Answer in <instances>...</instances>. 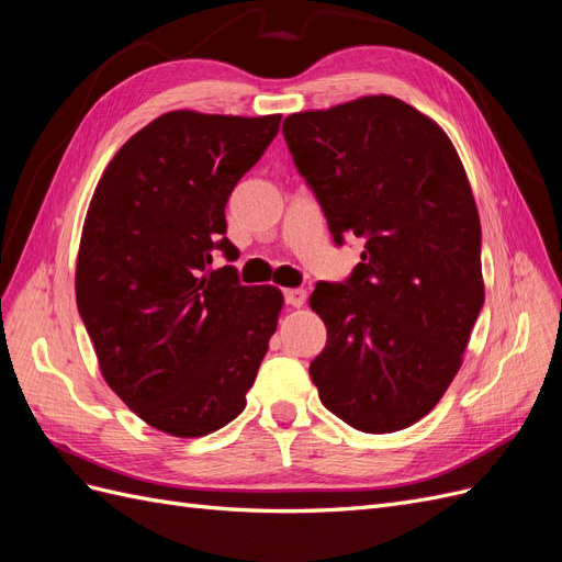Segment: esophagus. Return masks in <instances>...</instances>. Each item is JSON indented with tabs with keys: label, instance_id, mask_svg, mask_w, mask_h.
Listing matches in <instances>:
<instances>
[{
	"label": "esophagus",
	"instance_id": "esophagus-1",
	"mask_svg": "<svg viewBox=\"0 0 562 562\" xmlns=\"http://www.w3.org/2000/svg\"><path fill=\"white\" fill-rule=\"evenodd\" d=\"M283 295L291 307H302V304L307 302V291H304V288H288Z\"/></svg>",
	"mask_w": 562,
	"mask_h": 562
}]
</instances>
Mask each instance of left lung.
Returning a JSON list of instances; mask_svg holds the SVG:
<instances>
[{"mask_svg":"<svg viewBox=\"0 0 562 562\" xmlns=\"http://www.w3.org/2000/svg\"><path fill=\"white\" fill-rule=\"evenodd\" d=\"M283 138L337 244L363 236L345 283L310 307L328 342L310 366L349 427L391 434L443 398L485 300L481 217L448 133L394 95L285 116Z\"/></svg>","mask_w":562,"mask_h":562,"instance_id":"8db88e82","label":"left lung"}]
</instances>
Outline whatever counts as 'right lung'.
Masks as SVG:
<instances>
[{
	"mask_svg": "<svg viewBox=\"0 0 562 562\" xmlns=\"http://www.w3.org/2000/svg\"><path fill=\"white\" fill-rule=\"evenodd\" d=\"M281 114L173 110L119 147L83 220L75 293L100 372L149 427L217 431L246 407L283 293L241 285L225 206Z\"/></svg>",
	"mask_w": 562,
	"mask_h": 562,
	"instance_id": "add662e5",
	"label": "right lung"
}]
</instances>
